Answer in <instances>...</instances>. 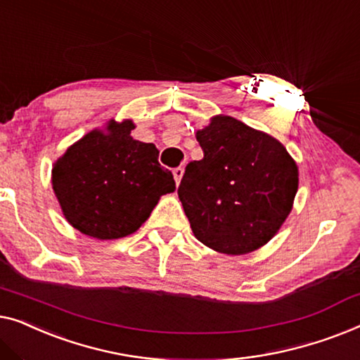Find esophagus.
<instances>
[{
  "mask_svg": "<svg viewBox=\"0 0 360 360\" xmlns=\"http://www.w3.org/2000/svg\"><path fill=\"white\" fill-rule=\"evenodd\" d=\"M173 174H174V181H176V184H179L181 182V179H182V174H184V168H176L174 171H173Z\"/></svg>",
  "mask_w": 360,
  "mask_h": 360,
  "instance_id": "obj_1",
  "label": "esophagus"
}]
</instances>
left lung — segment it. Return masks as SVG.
Here are the masks:
<instances>
[{"label":"left lung","instance_id":"left-lung-1","mask_svg":"<svg viewBox=\"0 0 360 360\" xmlns=\"http://www.w3.org/2000/svg\"><path fill=\"white\" fill-rule=\"evenodd\" d=\"M195 139L204 158L186 166L178 189L192 233L224 255L259 250L292 210L295 160L274 136L224 114L214 115Z\"/></svg>","mask_w":360,"mask_h":360}]
</instances>
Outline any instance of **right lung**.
Returning a JSON list of instances; mask_svg holds the SVG:
<instances>
[{
  "instance_id": "right-lung-1",
  "label": "right lung",
  "mask_w": 360,
  "mask_h": 360,
  "mask_svg": "<svg viewBox=\"0 0 360 360\" xmlns=\"http://www.w3.org/2000/svg\"><path fill=\"white\" fill-rule=\"evenodd\" d=\"M131 119L94 129L53 163L52 187L73 229L98 240L129 236L145 224L160 197L174 192L173 173L153 143L134 140Z\"/></svg>"
}]
</instances>
